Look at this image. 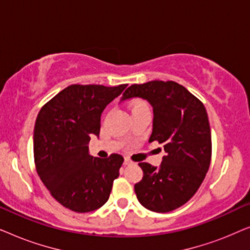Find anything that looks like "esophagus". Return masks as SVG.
I'll list each match as a JSON object with an SVG mask.
<instances>
[{
    "label": "esophagus",
    "instance_id": "esophagus-1",
    "mask_svg": "<svg viewBox=\"0 0 250 250\" xmlns=\"http://www.w3.org/2000/svg\"><path fill=\"white\" fill-rule=\"evenodd\" d=\"M132 164H133V162H132L131 159H128V158H125L124 159V165L125 166H129V165H132Z\"/></svg>",
    "mask_w": 250,
    "mask_h": 250
}]
</instances>
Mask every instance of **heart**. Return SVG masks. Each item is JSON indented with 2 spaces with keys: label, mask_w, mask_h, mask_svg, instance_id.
Segmentation results:
<instances>
[{
  "label": "heart",
  "mask_w": 250,
  "mask_h": 250,
  "mask_svg": "<svg viewBox=\"0 0 250 250\" xmlns=\"http://www.w3.org/2000/svg\"><path fill=\"white\" fill-rule=\"evenodd\" d=\"M142 105H146V104H143V102H136V104H134V107H133V109L138 108V107H142Z\"/></svg>",
  "instance_id": "heart-1"
}]
</instances>
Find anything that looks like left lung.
<instances>
[{
    "mask_svg": "<svg viewBox=\"0 0 250 250\" xmlns=\"http://www.w3.org/2000/svg\"><path fill=\"white\" fill-rule=\"evenodd\" d=\"M145 99L153 110L149 142L162 143L166 156L158 167L140 163L143 177L134 186L140 204L156 213H168L189 201L206 176L211 135L206 108L186 87L173 81L133 84L121 102Z\"/></svg>",
    "mask_w": 250,
    "mask_h": 250,
    "instance_id": "obj_1",
    "label": "left lung"
}]
</instances>
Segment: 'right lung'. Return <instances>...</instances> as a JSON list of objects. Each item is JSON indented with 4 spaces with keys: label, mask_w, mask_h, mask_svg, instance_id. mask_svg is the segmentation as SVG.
<instances>
[{
    "label": "right lung",
    "mask_w": 250,
    "mask_h": 250,
    "mask_svg": "<svg viewBox=\"0 0 250 250\" xmlns=\"http://www.w3.org/2000/svg\"><path fill=\"white\" fill-rule=\"evenodd\" d=\"M127 84L70 85L41 109L34 128L36 170L52 197L76 213L107 203L124 158L90 155L91 136H99L101 114Z\"/></svg>",
    "instance_id": "obj_1"
}]
</instances>
